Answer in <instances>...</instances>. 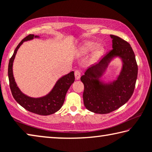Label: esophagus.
Segmentation results:
<instances>
[{
    "label": "esophagus",
    "instance_id": "1",
    "mask_svg": "<svg viewBox=\"0 0 152 152\" xmlns=\"http://www.w3.org/2000/svg\"><path fill=\"white\" fill-rule=\"evenodd\" d=\"M74 76H75L76 80H79L80 78V72L78 70H76L74 72Z\"/></svg>",
    "mask_w": 152,
    "mask_h": 152
}]
</instances>
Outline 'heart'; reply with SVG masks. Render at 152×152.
Wrapping results in <instances>:
<instances>
[{
	"label": "heart",
	"instance_id": "heart-1",
	"mask_svg": "<svg viewBox=\"0 0 152 152\" xmlns=\"http://www.w3.org/2000/svg\"><path fill=\"white\" fill-rule=\"evenodd\" d=\"M93 50L92 58L93 60L97 59L103 53V47L101 45L95 46V42L93 41H87L84 43L81 47V51L83 53H88Z\"/></svg>",
	"mask_w": 152,
	"mask_h": 152
}]
</instances>
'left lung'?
<instances>
[{
	"mask_svg": "<svg viewBox=\"0 0 152 152\" xmlns=\"http://www.w3.org/2000/svg\"><path fill=\"white\" fill-rule=\"evenodd\" d=\"M112 38V50L98 63L86 69L80 80L84 84V105L88 110L96 114H108L118 109L131 97L138 73L135 55L129 42L117 36ZM119 56L123 68L116 81L107 84L99 79L113 58Z\"/></svg>",
	"mask_w": 152,
	"mask_h": 152,
	"instance_id": "left-lung-1",
	"label": "left lung"
}]
</instances>
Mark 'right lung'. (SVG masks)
I'll use <instances>...</instances> for the list:
<instances>
[{"label": "right lung", "mask_w": 152, "mask_h": 152, "mask_svg": "<svg viewBox=\"0 0 152 152\" xmlns=\"http://www.w3.org/2000/svg\"><path fill=\"white\" fill-rule=\"evenodd\" d=\"M34 38H38V36L30 34L24 38L17 46L13 55L9 60L8 67V76L9 80V86L13 95V97L19 104L23 108L30 112L34 113L38 115H47L54 114L57 112L63 105L65 97L70 87L72 84L75 80L74 72H71L69 74L61 77L59 79L54 86L52 91L42 97L32 98L24 95L17 86L13 74V63L15 59L17 51L24 41L33 39Z\"/></svg>", "instance_id": "1"}]
</instances>
